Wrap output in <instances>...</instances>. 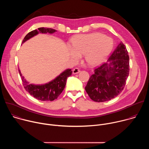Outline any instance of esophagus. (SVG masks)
<instances>
[{
    "label": "esophagus",
    "mask_w": 149,
    "mask_h": 149,
    "mask_svg": "<svg viewBox=\"0 0 149 149\" xmlns=\"http://www.w3.org/2000/svg\"><path fill=\"white\" fill-rule=\"evenodd\" d=\"M80 72V70L78 68H75L74 69H73L72 70V73L74 74H77L78 73H79Z\"/></svg>",
    "instance_id": "esophagus-1"
}]
</instances>
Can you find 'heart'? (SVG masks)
I'll use <instances>...</instances> for the list:
<instances>
[{"instance_id": "1", "label": "heart", "mask_w": 149, "mask_h": 149, "mask_svg": "<svg viewBox=\"0 0 149 149\" xmlns=\"http://www.w3.org/2000/svg\"><path fill=\"white\" fill-rule=\"evenodd\" d=\"M112 39L101 33L77 35L71 40L69 51L74 59L84 55V60L90 66L97 65L111 52Z\"/></svg>"}]
</instances>
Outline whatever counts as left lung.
Returning a JSON list of instances; mask_svg holds the SVG:
<instances>
[{"instance_id": "8db88e82", "label": "left lung", "mask_w": 149, "mask_h": 149, "mask_svg": "<svg viewBox=\"0 0 149 149\" xmlns=\"http://www.w3.org/2000/svg\"><path fill=\"white\" fill-rule=\"evenodd\" d=\"M109 61L96 68L90 77L87 93L95 102L109 101L121 93L129 77V56L125 46L121 42L110 55Z\"/></svg>"}]
</instances>
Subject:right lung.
<instances>
[{
	"label": "right lung",
	"instance_id": "obj_1",
	"mask_svg": "<svg viewBox=\"0 0 149 149\" xmlns=\"http://www.w3.org/2000/svg\"><path fill=\"white\" fill-rule=\"evenodd\" d=\"M56 31V30L51 28H39L38 29L29 32L24 38L22 44L39 33H52ZM19 72L25 90L37 100L45 101H54L59 96L65 88L67 78L71 76L72 73L71 69H68L50 82L40 86H35V85L29 84L22 76L19 70Z\"/></svg>",
	"mask_w": 149,
	"mask_h": 149
}]
</instances>
